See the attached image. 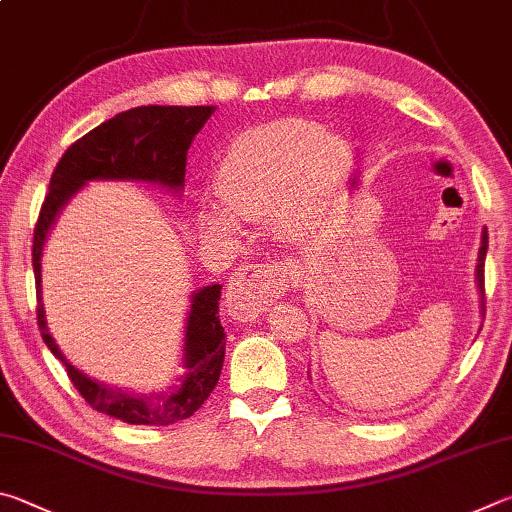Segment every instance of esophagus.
I'll use <instances>...</instances> for the list:
<instances>
[{"label": "esophagus", "instance_id": "esophagus-1", "mask_svg": "<svg viewBox=\"0 0 512 512\" xmlns=\"http://www.w3.org/2000/svg\"><path fill=\"white\" fill-rule=\"evenodd\" d=\"M290 274L292 272L288 263L242 265L240 270L231 276L227 294H224V303H227L229 315L240 321L256 319L290 288Z\"/></svg>", "mask_w": 512, "mask_h": 512}]
</instances>
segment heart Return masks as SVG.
<instances>
[{
    "label": "heart",
    "instance_id": "heart-1",
    "mask_svg": "<svg viewBox=\"0 0 512 512\" xmlns=\"http://www.w3.org/2000/svg\"><path fill=\"white\" fill-rule=\"evenodd\" d=\"M351 166L342 139L328 137L324 125L283 119L240 132L224 152L215 188L227 203L204 202L197 222L206 233L229 236L240 215L279 213L290 231L321 224Z\"/></svg>",
    "mask_w": 512,
    "mask_h": 512
}]
</instances>
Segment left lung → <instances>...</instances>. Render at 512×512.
<instances>
[{"label": "left lung", "mask_w": 512, "mask_h": 512, "mask_svg": "<svg viewBox=\"0 0 512 512\" xmlns=\"http://www.w3.org/2000/svg\"><path fill=\"white\" fill-rule=\"evenodd\" d=\"M355 184H357V179H353V186ZM486 251H488V231H483L481 249H479V265H477V283H479L481 294H483V265H486ZM481 310H483V315H486V303H483V297H481Z\"/></svg>", "instance_id": "8db88e82"}]
</instances>
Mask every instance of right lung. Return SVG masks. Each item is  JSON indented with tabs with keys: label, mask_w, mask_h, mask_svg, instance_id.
I'll use <instances>...</instances> for the list:
<instances>
[{
	"label": "right lung",
	"mask_w": 512,
	"mask_h": 512,
	"mask_svg": "<svg viewBox=\"0 0 512 512\" xmlns=\"http://www.w3.org/2000/svg\"><path fill=\"white\" fill-rule=\"evenodd\" d=\"M213 105L177 107V105H141L116 114L71 143L53 170L49 193L44 197L38 224L33 231V274L38 285V326L44 344L65 364L69 380L74 382L87 405L101 414L114 416L128 425L164 427L193 416L211 396L220 380L224 362V328L218 315L222 285H206L191 299L186 321L184 366L186 375L168 393H130L110 384L87 378L71 366L53 342L42 306V249L62 206L80 186L92 179H137L166 186L168 191H182L186 173V155L213 114Z\"/></svg>",
	"instance_id": "add662e5"
}]
</instances>
